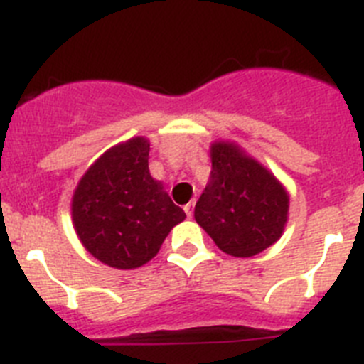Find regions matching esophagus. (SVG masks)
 I'll return each instance as SVG.
<instances>
[{"label":"esophagus","mask_w":364,"mask_h":364,"mask_svg":"<svg viewBox=\"0 0 364 364\" xmlns=\"http://www.w3.org/2000/svg\"><path fill=\"white\" fill-rule=\"evenodd\" d=\"M183 208H185L186 216L191 218V216H192V213H194V201H191V203H186L185 207H183Z\"/></svg>","instance_id":"esophagus-1"}]
</instances>
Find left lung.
<instances>
[{
	"label": "left lung",
	"mask_w": 364,
	"mask_h": 364,
	"mask_svg": "<svg viewBox=\"0 0 364 364\" xmlns=\"http://www.w3.org/2000/svg\"><path fill=\"white\" fill-rule=\"evenodd\" d=\"M210 179L194 218L218 249L255 257L280 240L289 214L286 186L267 166L232 141L210 143Z\"/></svg>",
	"instance_id": "obj_1"
}]
</instances>
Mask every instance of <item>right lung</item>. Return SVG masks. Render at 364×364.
<instances>
[{"label": "right lung", "mask_w": 364, "mask_h": 364, "mask_svg": "<svg viewBox=\"0 0 364 364\" xmlns=\"http://www.w3.org/2000/svg\"><path fill=\"white\" fill-rule=\"evenodd\" d=\"M150 143L132 137L106 150L73 192L71 218L91 257L115 269H137L159 252L186 218L148 168Z\"/></svg>", "instance_id": "add662e5"}]
</instances>
